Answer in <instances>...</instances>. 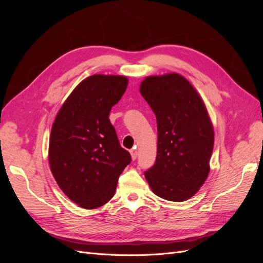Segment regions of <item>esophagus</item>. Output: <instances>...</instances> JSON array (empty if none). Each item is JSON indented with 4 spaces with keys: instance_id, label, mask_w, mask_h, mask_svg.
Segmentation results:
<instances>
[{
    "instance_id": "1",
    "label": "esophagus",
    "mask_w": 263,
    "mask_h": 263,
    "mask_svg": "<svg viewBox=\"0 0 263 263\" xmlns=\"http://www.w3.org/2000/svg\"><path fill=\"white\" fill-rule=\"evenodd\" d=\"M130 155H132V158H133V160H135V159L137 158V155H138V153H137V149H132L130 150Z\"/></svg>"
}]
</instances>
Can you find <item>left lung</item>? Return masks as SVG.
Returning a JSON list of instances; mask_svg holds the SVG:
<instances>
[{"mask_svg":"<svg viewBox=\"0 0 263 263\" xmlns=\"http://www.w3.org/2000/svg\"><path fill=\"white\" fill-rule=\"evenodd\" d=\"M142 95L157 118L155 164L145 171L153 192L164 200L192 197L210 173L214 129L203 100L178 73L147 77Z\"/></svg>","mask_w":263,"mask_h":263,"instance_id":"1","label":"left lung"}]
</instances>
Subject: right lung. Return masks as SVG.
Here are the masks:
<instances>
[{
	"mask_svg": "<svg viewBox=\"0 0 263 263\" xmlns=\"http://www.w3.org/2000/svg\"><path fill=\"white\" fill-rule=\"evenodd\" d=\"M127 85L128 79L123 76L86 78L69 95L53 122L50 170L62 192L82 209L107 203L132 161L108 118Z\"/></svg>",
	"mask_w": 263,
	"mask_h": 263,
	"instance_id": "add662e5",
	"label": "right lung"
}]
</instances>
